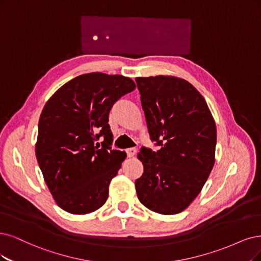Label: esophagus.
I'll return each mask as SVG.
<instances>
[{"label":"esophagus","mask_w":261,"mask_h":261,"mask_svg":"<svg viewBox=\"0 0 261 261\" xmlns=\"http://www.w3.org/2000/svg\"><path fill=\"white\" fill-rule=\"evenodd\" d=\"M127 155H128V157L129 158H132L134 155H136V152H137V148L136 147H131V148H128L127 150Z\"/></svg>","instance_id":"34e87169"}]
</instances>
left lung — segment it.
I'll list each match as a JSON object with an SVG mask.
<instances>
[{
	"label": "left lung",
	"instance_id": "8db88e82",
	"mask_svg": "<svg viewBox=\"0 0 261 261\" xmlns=\"http://www.w3.org/2000/svg\"><path fill=\"white\" fill-rule=\"evenodd\" d=\"M150 140L142 147L144 172L136 180L141 203L163 215L178 214L203 188L215 163L216 124L203 96L174 76L137 77Z\"/></svg>",
	"mask_w": 261,
	"mask_h": 261
}]
</instances>
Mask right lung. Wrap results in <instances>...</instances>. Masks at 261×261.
Instances as JSON below:
<instances>
[{"instance_id":"obj_1","label":"right lung","mask_w":261,"mask_h":261,"mask_svg":"<svg viewBox=\"0 0 261 261\" xmlns=\"http://www.w3.org/2000/svg\"><path fill=\"white\" fill-rule=\"evenodd\" d=\"M134 89L129 77L88 73L64 84L45 104L35 153L62 210L84 215L108 200L110 182L127 157L112 149L109 115L115 102Z\"/></svg>"}]
</instances>
